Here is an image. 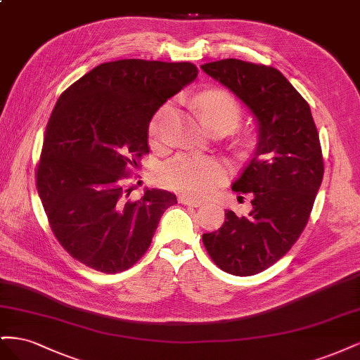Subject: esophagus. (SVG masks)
<instances>
[{
  "label": "esophagus",
  "instance_id": "1",
  "mask_svg": "<svg viewBox=\"0 0 360 360\" xmlns=\"http://www.w3.org/2000/svg\"><path fill=\"white\" fill-rule=\"evenodd\" d=\"M179 201H180L181 204L192 205V207H198V205H201V204H202V201H201V200L188 197V195H180V197H179Z\"/></svg>",
  "mask_w": 360,
  "mask_h": 360
}]
</instances>
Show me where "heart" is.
<instances>
[{
	"label": "heart",
	"mask_w": 360,
	"mask_h": 360,
	"mask_svg": "<svg viewBox=\"0 0 360 360\" xmlns=\"http://www.w3.org/2000/svg\"><path fill=\"white\" fill-rule=\"evenodd\" d=\"M197 110L202 122L210 129L216 124H230L234 127L242 117L240 105L233 96L224 91L204 93L197 99ZM174 117V106L165 105L156 112L148 127L151 143L160 139L163 129ZM226 176V169L219 160L193 153H180L163 163L159 177L163 186L179 191L192 197H205Z\"/></svg>",
	"instance_id": "obj_1"
}]
</instances>
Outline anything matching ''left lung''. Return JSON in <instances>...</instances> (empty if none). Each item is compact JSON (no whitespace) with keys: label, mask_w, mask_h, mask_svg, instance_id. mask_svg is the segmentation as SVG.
<instances>
[{"label":"left lung","mask_w":360,"mask_h":360,"mask_svg":"<svg viewBox=\"0 0 360 360\" xmlns=\"http://www.w3.org/2000/svg\"><path fill=\"white\" fill-rule=\"evenodd\" d=\"M201 69L249 108L259 132L233 183L234 192L252 193L249 216L226 210L202 243L226 274L257 275L284 257L308 224L324 174L319 132L308 102L275 68L226 58Z\"/></svg>","instance_id":"obj_1"}]
</instances>
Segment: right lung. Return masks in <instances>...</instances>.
<instances>
[{
	"instance_id": "add662e5",
	"label": "right lung",
	"mask_w": 360,
	"mask_h": 360,
	"mask_svg": "<svg viewBox=\"0 0 360 360\" xmlns=\"http://www.w3.org/2000/svg\"><path fill=\"white\" fill-rule=\"evenodd\" d=\"M192 63L118 60L73 82L51 114L36 186L53 236L82 264L102 274L132 267L146 254L176 195L146 189L129 198L126 180L148 153V124L159 108L195 81Z\"/></svg>"
}]
</instances>
